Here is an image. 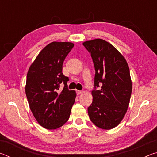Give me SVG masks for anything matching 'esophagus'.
<instances>
[{"label": "esophagus", "mask_w": 157, "mask_h": 157, "mask_svg": "<svg viewBox=\"0 0 157 157\" xmlns=\"http://www.w3.org/2000/svg\"><path fill=\"white\" fill-rule=\"evenodd\" d=\"M76 92H77V94H78V95L82 94V91H79V90H77Z\"/></svg>", "instance_id": "esophagus-1"}]
</instances>
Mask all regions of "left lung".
<instances>
[{"label":"left lung","instance_id":"8db88e82","mask_svg":"<svg viewBox=\"0 0 157 157\" xmlns=\"http://www.w3.org/2000/svg\"><path fill=\"white\" fill-rule=\"evenodd\" d=\"M83 45L91 54L95 70L89 116L98 127L113 129L120 124L129 107L132 90L129 66L123 55L103 39L86 41Z\"/></svg>","mask_w":157,"mask_h":157}]
</instances>
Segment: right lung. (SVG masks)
Returning <instances> with one entry per match:
<instances>
[{"label":"right lung","mask_w":157,"mask_h":157,"mask_svg":"<svg viewBox=\"0 0 157 157\" xmlns=\"http://www.w3.org/2000/svg\"><path fill=\"white\" fill-rule=\"evenodd\" d=\"M73 46L71 42H51L29 68L25 84L28 104L38 123L48 129L67 122L75 101L76 92L68 90V78L62 73L63 61ZM62 83L65 87L58 91Z\"/></svg>","instance_id":"1"}]
</instances>
